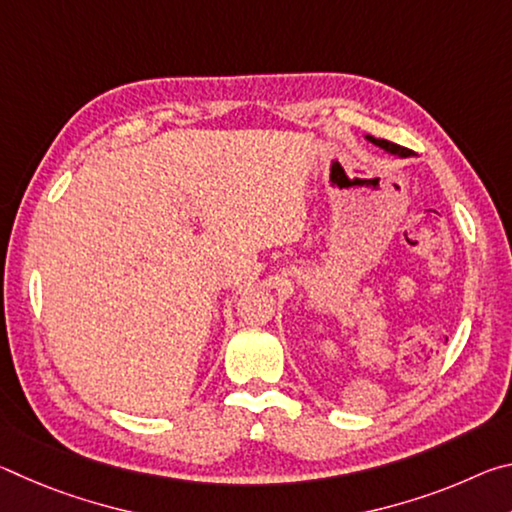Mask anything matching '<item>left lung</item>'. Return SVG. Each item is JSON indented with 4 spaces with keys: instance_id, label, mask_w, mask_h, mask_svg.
I'll return each instance as SVG.
<instances>
[{
    "instance_id": "obj_1",
    "label": "left lung",
    "mask_w": 512,
    "mask_h": 512,
    "mask_svg": "<svg viewBox=\"0 0 512 512\" xmlns=\"http://www.w3.org/2000/svg\"><path fill=\"white\" fill-rule=\"evenodd\" d=\"M368 140L372 142V144H377V146H381V149H386L388 153H395V155H411V151L409 149H404V146H400V144H393V142H388V140H377V137H370L368 135Z\"/></svg>"
}]
</instances>
